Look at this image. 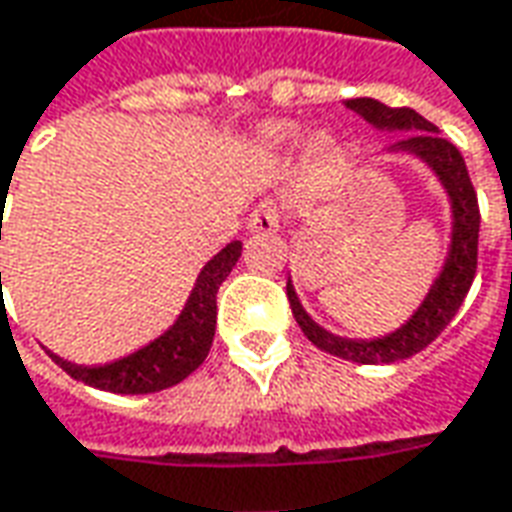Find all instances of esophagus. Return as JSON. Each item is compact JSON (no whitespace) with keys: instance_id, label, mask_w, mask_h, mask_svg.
Returning a JSON list of instances; mask_svg holds the SVG:
<instances>
[{"instance_id":"esophagus-1","label":"esophagus","mask_w":512,"mask_h":512,"mask_svg":"<svg viewBox=\"0 0 512 512\" xmlns=\"http://www.w3.org/2000/svg\"><path fill=\"white\" fill-rule=\"evenodd\" d=\"M283 221V204L277 198H263L249 215V229L252 232H274Z\"/></svg>"}]
</instances>
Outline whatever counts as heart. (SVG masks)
Here are the masks:
<instances>
[{"mask_svg":"<svg viewBox=\"0 0 512 512\" xmlns=\"http://www.w3.org/2000/svg\"><path fill=\"white\" fill-rule=\"evenodd\" d=\"M271 137H274V139H288V137H291V131H288V128H271Z\"/></svg>","mask_w":512,"mask_h":512,"instance_id":"b5f03b06","label":"heart"}]
</instances>
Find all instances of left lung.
I'll return each mask as SVG.
<instances>
[{
  "label": "left lung",
  "instance_id": "8db88e82",
  "mask_svg": "<svg viewBox=\"0 0 512 512\" xmlns=\"http://www.w3.org/2000/svg\"><path fill=\"white\" fill-rule=\"evenodd\" d=\"M347 109L361 114L375 128L409 131L392 145V151H406V154L420 156L437 173V179L443 182L448 198H451V212H454V232H451V249H448L446 266L440 271V277L434 280L429 297L417 308L415 316L395 333H389L384 339H370V342L342 339V336H333L325 328H319L314 319L305 314V308L297 300L294 285L288 283L285 291H288L291 314L297 319V325L308 336V342H314L319 350H325L330 356L356 361V364H392V361H403V358L420 353L423 347H429L446 330L454 314L460 311L462 300H465L476 274L479 204H476V190L457 145L440 137L437 125L429 123L426 117H420L415 109H406V106L392 109V106H384L373 97L347 100Z\"/></svg>",
  "mask_w": 512,
  "mask_h": 512
}]
</instances>
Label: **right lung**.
I'll return each mask as SVG.
<instances>
[{"label": "right lung", "instance_id": "obj_1", "mask_svg": "<svg viewBox=\"0 0 512 512\" xmlns=\"http://www.w3.org/2000/svg\"><path fill=\"white\" fill-rule=\"evenodd\" d=\"M241 249V241H232L212 257L198 274L196 288L176 319V325L137 353L103 364V367L69 364L55 353H50L52 361L75 381L106 389V392H117V395H148V392L179 384L193 370H198L210 353L212 336H215V294L229 277L232 266L238 263Z\"/></svg>", "mask_w": 512, "mask_h": 512}]
</instances>
